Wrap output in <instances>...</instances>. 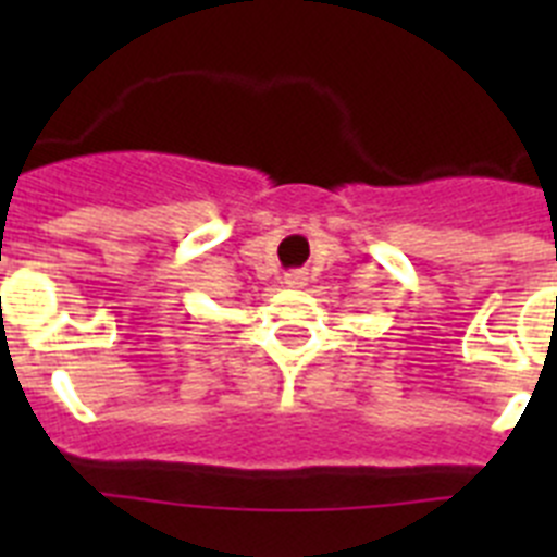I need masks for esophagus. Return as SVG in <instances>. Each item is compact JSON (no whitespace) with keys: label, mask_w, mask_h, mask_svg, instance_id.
I'll return each instance as SVG.
<instances>
[{"label":"esophagus","mask_w":557,"mask_h":557,"mask_svg":"<svg viewBox=\"0 0 557 557\" xmlns=\"http://www.w3.org/2000/svg\"><path fill=\"white\" fill-rule=\"evenodd\" d=\"M284 284H287V287H304V284H307V273H304V270H293V273L284 275Z\"/></svg>","instance_id":"esophagus-1"}]
</instances>
